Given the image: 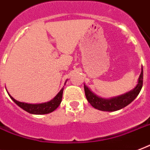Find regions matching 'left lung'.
<instances>
[{"instance_id":"left-lung-1","label":"left lung","mask_w":150,"mask_h":150,"mask_svg":"<svg viewBox=\"0 0 150 150\" xmlns=\"http://www.w3.org/2000/svg\"><path fill=\"white\" fill-rule=\"evenodd\" d=\"M142 84H143V69L142 67L141 74L139 77V81H138L136 87L132 91H128L121 96L106 99V98H100L96 96V94H94L85 84L83 85V88H84V92H85L87 100L94 108L98 110H102V111L112 112V111L120 110L127 106V105H129L130 103L139 96V92L142 88Z\"/></svg>"}]
</instances>
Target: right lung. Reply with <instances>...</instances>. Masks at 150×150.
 <instances>
[{
    "label": "right lung",
    "instance_id": "right-lung-1",
    "mask_svg": "<svg viewBox=\"0 0 150 150\" xmlns=\"http://www.w3.org/2000/svg\"><path fill=\"white\" fill-rule=\"evenodd\" d=\"M63 89L62 88L59 93L57 94L56 96H54V98H52V100L49 102L45 103H40V104H28V103H21L18 101L16 100L15 98H12L10 95V98L15 102L16 104L22 108L23 110H24L26 112L32 113V114H47L49 112H53L54 110H56L57 108L59 107V105H60V103L62 102V93H63Z\"/></svg>",
    "mask_w": 150,
    "mask_h": 150
}]
</instances>
